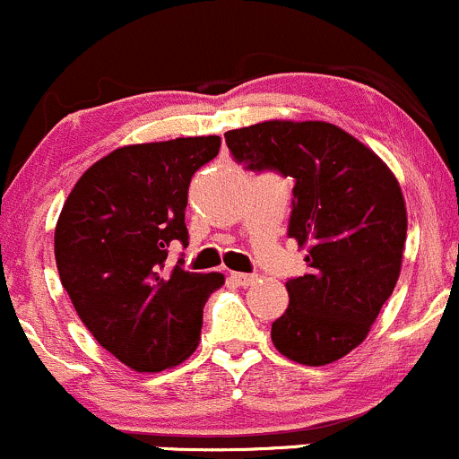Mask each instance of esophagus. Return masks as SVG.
Masks as SVG:
<instances>
[{
	"instance_id": "1",
	"label": "esophagus",
	"mask_w": 459,
	"mask_h": 459,
	"mask_svg": "<svg viewBox=\"0 0 459 459\" xmlns=\"http://www.w3.org/2000/svg\"><path fill=\"white\" fill-rule=\"evenodd\" d=\"M231 278H234L236 282H238L240 287H249V285H254V282H256V273H243V272H234L231 273Z\"/></svg>"
}]
</instances>
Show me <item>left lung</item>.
<instances>
[{"mask_svg":"<svg viewBox=\"0 0 459 459\" xmlns=\"http://www.w3.org/2000/svg\"><path fill=\"white\" fill-rule=\"evenodd\" d=\"M236 160L291 177L290 238L307 249L305 276L285 282L290 305L272 342L290 360L323 367L356 349L403 269L406 205L389 165L327 121L269 119L225 132Z\"/></svg>","mask_w":459,"mask_h":459,"instance_id":"1","label":"left lung"}]
</instances>
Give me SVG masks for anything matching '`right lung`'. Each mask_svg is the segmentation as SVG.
Returning a JSON list of instances; mask_svg holds the SVG:
<instances>
[{"label": "right lung", "mask_w": 459, "mask_h": 459, "mask_svg": "<svg viewBox=\"0 0 459 459\" xmlns=\"http://www.w3.org/2000/svg\"><path fill=\"white\" fill-rule=\"evenodd\" d=\"M219 148L216 134L124 145L90 165L61 207V285L94 340L139 373L196 351L203 307L225 282L223 273L165 264L169 245H187L192 177Z\"/></svg>", "instance_id": "add662e5"}]
</instances>
